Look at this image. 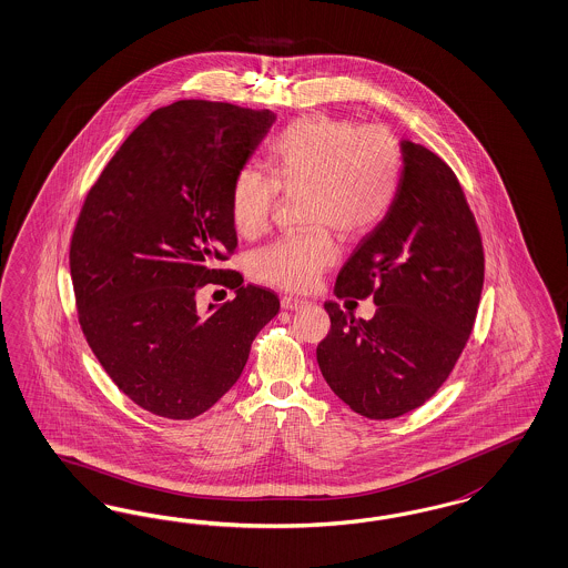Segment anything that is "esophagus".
<instances>
[{"mask_svg":"<svg viewBox=\"0 0 568 568\" xmlns=\"http://www.w3.org/2000/svg\"><path fill=\"white\" fill-rule=\"evenodd\" d=\"M280 305H282V310H286V312H296V310L305 307V305H307V301L296 298V296H282Z\"/></svg>","mask_w":568,"mask_h":568,"instance_id":"obj_1","label":"esophagus"}]
</instances>
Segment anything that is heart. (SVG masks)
<instances>
[{"mask_svg": "<svg viewBox=\"0 0 568 568\" xmlns=\"http://www.w3.org/2000/svg\"><path fill=\"white\" fill-rule=\"evenodd\" d=\"M270 178L242 169L230 187V213L240 236L255 239L272 220L277 192L303 194L301 217L315 227L256 251L251 274L282 291H310L336 258L329 239L366 236L385 220L399 194L403 152L385 128H359L348 119L310 114L275 135Z\"/></svg>", "mask_w": 568, "mask_h": 568, "instance_id": "b5f03b06", "label": "heart"}]
</instances>
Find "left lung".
Returning <instances> with one entry per match:
<instances>
[{"instance_id": "8db88e82", "label": "left lung", "mask_w": 568, "mask_h": 568, "mask_svg": "<svg viewBox=\"0 0 568 568\" xmlns=\"http://www.w3.org/2000/svg\"><path fill=\"white\" fill-rule=\"evenodd\" d=\"M399 194L343 265L338 298L374 296L372 320L336 303L317 364L329 388L369 420L428 402L458 362L485 277L475 215L456 173L428 148L402 140Z\"/></svg>"}]
</instances>
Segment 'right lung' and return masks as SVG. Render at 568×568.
I'll list each match as a JSON object with an SVG mask.
<instances>
[{"mask_svg": "<svg viewBox=\"0 0 568 568\" xmlns=\"http://www.w3.org/2000/svg\"><path fill=\"white\" fill-rule=\"evenodd\" d=\"M275 123L272 110L180 100L154 110L93 183L71 240L79 324L129 399L190 420L236 385L277 294L213 265L239 239L230 187ZM206 283L237 288L201 314Z\"/></svg>", "mask_w": 568, "mask_h": 568, "instance_id": "1", "label": "right lung"}]
</instances>
